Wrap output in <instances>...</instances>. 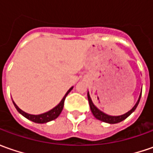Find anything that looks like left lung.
I'll return each mask as SVG.
<instances>
[{
    "label": "left lung",
    "mask_w": 153,
    "mask_h": 153,
    "mask_svg": "<svg viewBox=\"0 0 153 153\" xmlns=\"http://www.w3.org/2000/svg\"><path fill=\"white\" fill-rule=\"evenodd\" d=\"M140 97H141V93H140V97H139L138 100H137V102L136 104L134 105V106L133 107L130 111H128L127 113L123 115H121V116H110V115L105 114V113H104L103 111H101L100 110H99V109L94 105V103L92 102V100L91 98H90V95H89V94L88 93V103H89V106H90V109H91V111L93 115L99 119V120L102 121V122H105V123H120L122 121H123L124 119H126L127 117L129 116V115L131 114L132 112L134 111V110L136 109L137 107V105H138L139 102H140Z\"/></svg>",
    "instance_id": "8db88e82"
}]
</instances>
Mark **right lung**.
Returning <instances> with one entry per match:
<instances>
[{
	"label": "right lung",
	"mask_w": 153,
	"mask_h": 153,
	"mask_svg": "<svg viewBox=\"0 0 153 153\" xmlns=\"http://www.w3.org/2000/svg\"><path fill=\"white\" fill-rule=\"evenodd\" d=\"M73 88V87H71L65 94V95L63 97V99L61 100V101L59 102V104L58 105H56L54 108H53L50 111L45 112V113H42V114L40 115H32V114H29V113H26L24 111H22L16 104H15L13 101V105H14L15 108L17 109V111L20 113L21 115H23L25 117H26L27 119L29 120L32 121L34 123H48V122H50L52 120H54L56 119L59 114L61 113L62 110H63V107H64V103H65V100L67 96V94L71 91V89Z\"/></svg>",
	"instance_id": "1"
}]
</instances>
